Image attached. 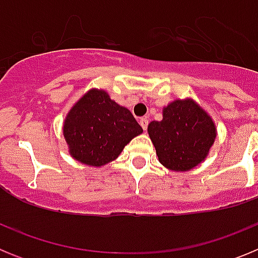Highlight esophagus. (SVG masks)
<instances>
[{
	"label": "esophagus",
	"instance_id": "1",
	"mask_svg": "<svg viewBox=\"0 0 258 258\" xmlns=\"http://www.w3.org/2000/svg\"><path fill=\"white\" fill-rule=\"evenodd\" d=\"M140 125L142 126L143 131H147V126H149V120H147V117H142L140 120Z\"/></svg>",
	"mask_w": 258,
	"mask_h": 258
}]
</instances>
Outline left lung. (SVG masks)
I'll return each instance as SVG.
<instances>
[{"instance_id":"8db88e82","label":"left lung","mask_w":258,"mask_h":258,"mask_svg":"<svg viewBox=\"0 0 258 258\" xmlns=\"http://www.w3.org/2000/svg\"><path fill=\"white\" fill-rule=\"evenodd\" d=\"M159 161L174 172L199 165L214 143L217 131L211 116L192 99H177L163 109V120L149 124Z\"/></svg>"}]
</instances>
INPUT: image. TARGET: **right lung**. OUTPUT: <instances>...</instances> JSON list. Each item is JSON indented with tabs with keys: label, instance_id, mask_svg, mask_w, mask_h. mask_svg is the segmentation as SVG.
Instances as JSON below:
<instances>
[{
	"label": "right lung",
	"instance_id": "obj_1",
	"mask_svg": "<svg viewBox=\"0 0 258 258\" xmlns=\"http://www.w3.org/2000/svg\"><path fill=\"white\" fill-rule=\"evenodd\" d=\"M142 127L132 112L107 92L92 89L66 116L63 136L71 156L90 166L115 160Z\"/></svg>",
	"mask_w": 258,
	"mask_h": 258
}]
</instances>
